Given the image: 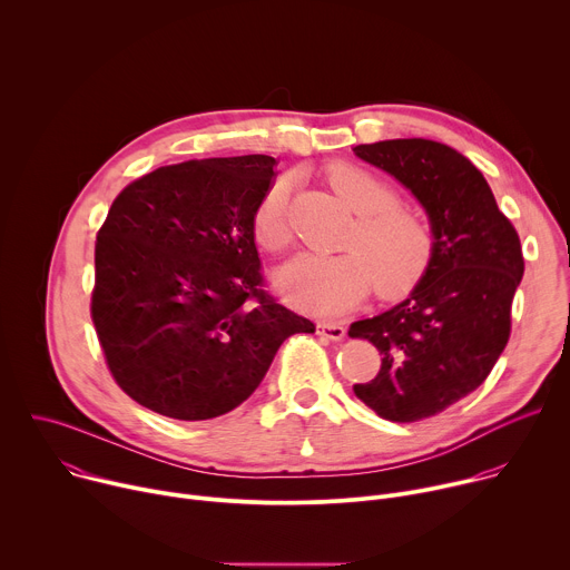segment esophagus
<instances>
[{
	"instance_id": "obj_1",
	"label": "esophagus",
	"mask_w": 570,
	"mask_h": 570,
	"mask_svg": "<svg viewBox=\"0 0 570 570\" xmlns=\"http://www.w3.org/2000/svg\"><path fill=\"white\" fill-rule=\"evenodd\" d=\"M317 332L330 341H343L347 334V330L341 322H317Z\"/></svg>"
}]
</instances>
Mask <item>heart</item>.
Masks as SVG:
<instances>
[{
  "mask_svg": "<svg viewBox=\"0 0 570 570\" xmlns=\"http://www.w3.org/2000/svg\"><path fill=\"white\" fill-rule=\"evenodd\" d=\"M332 189L356 212V220L343 238L345 253L299 255L277 275V286L297 308L334 315L367 295L376 284L379 295H399L415 286L435 255V232L429 216L396 200L394 187L379 174L338 161L327 169ZM291 178L271 183L262 196L253 229L271 253L288 246Z\"/></svg>",
  "mask_w": 570,
  "mask_h": 570,
  "instance_id": "obj_1",
  "label": "heart"
}]
</instances>
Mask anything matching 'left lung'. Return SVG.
Here are the masks:
<instances>
[{"instance_id":"8db88e82","label":"left lung","mask_w":570,"mask_h":570,"mask_svg":"<svg viewBox=\"0 0 570 570\" xmlns=\"http://www.w3.org/2000/svg\"><path fill=\"white\" fill-rule=\"evenodd\" d=\"M354 153L411 189L435 232L433 262L413 293L350 327L383 356L354 394L387 422H420L473 392L503 354L525 268L521 240L484 176L455 148L413 137Z\"/></svg>"}]
</instances>
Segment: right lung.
<instances>
[{
  "label": "right lung",
  "mask_w": 570,
  "mask_h": 570,
  "mask_svg": "<svg viewBox=\"0 0 570 570\" xmlns=\"http://www.w3.org/2000/svg\"><path fill=\"white\" fill-rule=\"evenodd\" d=\"M271 155L189 159L130 183L97 234L92 322L117 385L200 422L246 401L315 324L264 291L253 216Z\"/></svg>",
  "instance_id": "add662e5"
}]
</instances>
